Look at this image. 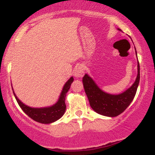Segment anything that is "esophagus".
I'll use <instances>...</instances> for the list:
<instances>
[{
  "label": "esophagus",
  "instance_id": "esophagus-1",
  "mask_svg": "<svg viewBox=\"0 0 155 155\" xmlns=\"http://www.w3.org/2000/svg\"><path fill=\"white\" fill-rule=\"evenodd\" d=\"M84 74V71L83 67L81 65H79L74 69V75L76 78H81Z\"/></svg>",
  "mask_w": 155,
  "mask_h": 155
}]
</instances>
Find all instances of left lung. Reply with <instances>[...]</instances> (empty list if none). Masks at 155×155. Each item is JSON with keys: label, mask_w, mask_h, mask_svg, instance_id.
Masks as SVG:
<instances>
[{"label": "left lung", "mask_w": 155, "mask_h": 155, "mask_svg": "<svg viewBox=\"0 0 155 155\" xmlns=\"http://www.w3.org/2000/svg\"><path fill=\"white\" fill-rule=\"evenodd\" d=\"M119 31H121L119 29ZM136 49V48H135ZM138 74L132 86L122 93L112 95L103 91L96 84L88 74H85L82 82L91 108L95 112L103 116L114 117L122 114L132 102L136 95L140 81V65L138 60Z\"/></svg>", "instance_id": "left-lung-1"}]
</instances>
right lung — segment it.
<instances>
[{
  "instance_id": "obj_1",
  "label": "right lung",
  "mask_w": 155,
  "mask_h": 155,
  "mask_svg": "<svg viewBox=\"0 0 155 155\" xmlns=\"http://www.w3.org/2000/svg\"><path fill=\"white\" fill-rule=\"evenodd\" d=\"M73 81H74V78L71 76L64 84L58 101L52 106H47V107H30V106L23 104L16 95L13 89H12V90H13V93L19 106L28 117H30L32 120H35V122H38L39 123L50 124L59 120L65 114V109H66V105L65 103V96H66V93L70 89Z\"/></svg>"
}]
</instances>
